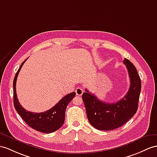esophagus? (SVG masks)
<instances>
[{
	"label": "esophagus",
	"mask_w": 157,
	"mask_h": 157,
	"mask_svg": "<svg viewBox=\"0 0 157 157\" xmlns=\"http://www.w3.org/2000/svg\"><path fill=\"white\" fill-rule=\"evenodd\" d=\"M75 93L76 94L77 96H81L83 93V89H82L81 87H78L76 88V90H75Z\"/></svg>",
	"instance_id": "34e87169"
}]
</instances>
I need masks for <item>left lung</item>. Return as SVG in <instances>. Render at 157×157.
I'll list each match as a JSON object with an SVG mask.
<instances>
[{"instance_id":"left-lung-1","label":"left lung","mask_w":157,"mask_h":157,"mask_svg":"<svg viewBox=\"0 0 157 157\" xmlns=\"http://www.w3.org/2000/svg\"><path fill=\"white\" fill-rule=\"evenodd\" d=\"M123 63L127 68L131 84L123 98L117 102L107 103L99 100L87 89L82 94L88 120L98 130L111 131L120 127L137 111L141 90L140 76L131 61L125 59Z\"/></svg>"}]
</instances>
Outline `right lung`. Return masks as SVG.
Masks as SVG:
<instances>
[{
	"label": "right lung",
	"instance_id": "obj_1",
	"mask_svg": "<svg viewBox=\"0 0 157 157\" xmlns=\"http://www.w3.org/2000/svg\"><path fill=\"white\" fill-rule=\"evenodd\" d=\"M26 60L21 64L14 78L13 101L14 108L25 123L33 129L44 133L55 132L59 129L64 124L67 106L68 103L72 101V99L75 97L76 93L73 92V93L68 94L59 101L52 108L44 113H36L27 111L19 103L16 91L17 76Z\"/></svg>",
	"mask_w": 157,
	"mask_h": 157
}]
</instances>
